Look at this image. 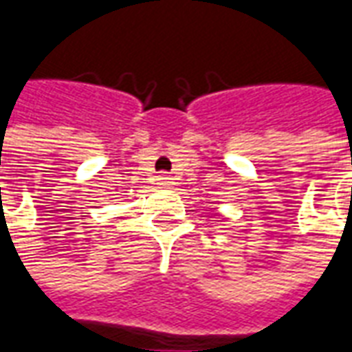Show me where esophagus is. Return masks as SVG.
<instances>
[{
    "label": "esophagus",
    "mask_w": 352,
    "mask_h": 352,
    "mask_svg": "<svg viewBox=\"0 0 352 352\" xmlns=\"http://www.w3.org/2000/svg\"><path fill=\"white\" fill-rule=\"evenodd\" d=\"M158 183H160V184H169V183H171V177L166 175V173H162V175H158Z\"/></svg>",
    "instance_id": "1"
}]
</instances>
